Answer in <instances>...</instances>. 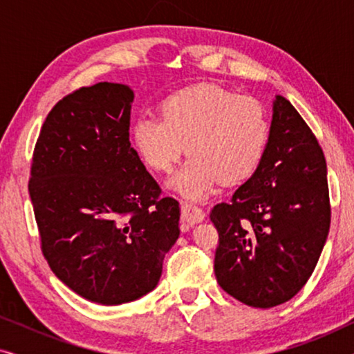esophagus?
Instances as JSON below:
<instances>
[{"instance_id": "esophagus-1", "label": "esophagus", "mask_w": 354, "mask_h": 354, "mask_svg": "<svg viewBox=\"0 0 354 354\" xmlns=\"http://www.w3.org/2000/svg\"><path fill=\"white\" fill-rule=\"evenodd\" d=\"M180 209L183 221L188 222V224H198V222L205 219V211L200 206L193 205V203H182Z\"/></svg>"}]
</instances>
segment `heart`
<instances>
[{"label": "heart", "mask_w": 354, "mask_h": 354, "mask_svg": "<svg viewBox=\"0 0 354 354\" xmlns=\"http://www.w3.org/2000/svg\"><path fill=\"white\" fill-rule=\"evenodd\" d=\"M269 137L266 109L253 96L200 85L162 101L161 118L140 115L132 142L142 161L169 172L182 156L187 162L169 178V187L200 200L216 185L250 177L263 158Z\"/></svg>", "instance_id": "b5f03b06"}]
</instances>
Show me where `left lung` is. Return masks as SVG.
I'll return each mask as SVG.
<instances>
[{
	"label": "left lung",
	"instance_id": "obj_1",
	"mask_svg": "<svg viewBox=\"0 0 354 354\" xmlns=\"http://www.w3.org/2000/svg\"><path fill=\"white\" fill-rule=\"evenodd\" d=\"M221 288L253 308L292 299L311 277L330 227L327 166L316 135L288 100L274 101L253 176L211 209Z\"/></svg>",
	"mask_w": 354,
	"mask_h": 354
}]
</instances>
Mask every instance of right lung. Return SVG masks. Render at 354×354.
<instances>
[{
  "mask_svg": "<svg viewBox=\"0 0 354 354\" xmlns=\"http://www.w3.org/2000/svg\"><path fill=\"white\" fill-rule=\"evenodd\" d=\"M133 91L100 82L66 95L46 115L28 193L41 253L82 298L122 304L151 292L178 239V201L161 196L130 147Z\"/></svg>",
  "mask_w": 354,
  "mask_h": 354,
  "instance_id": "1",
  "label": "right lung"
}]
</instances>
